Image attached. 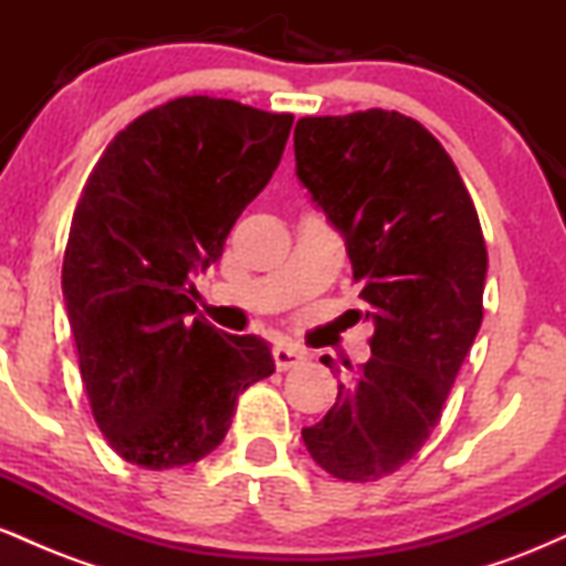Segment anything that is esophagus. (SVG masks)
I'll use <instances>...</instances> for the list:
<instances>
[{
    "instance_id": "esophagus-1",
    "label": "esophagus",
    "mask_w": 566,
    "mask_h": 566,
    "mask_svg": "<svg viewBox=\"0 0 566 566\" xmlns=\"http://www.w3.org/2000/svg\"><path fill=\"white\" fill-rule=\"evenodd\" d=\"M305 359H308V356H305V350L295 348V346H284V343H279V346L274 348V365L279 373H287V369L303 365Z\"/></svg>"
}]
</instances>
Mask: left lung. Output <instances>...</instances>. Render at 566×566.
Returning a JSON list of instances; mask_svg holds the SVG:
<instances>
[{"instance_id":"1","label":"left lung","mask_w":566,"mask_h":566,"mask_svg":"<svg viewBox=\"0 0 566 566\" xmlns=\"http://www.w3.org/2000/svg\"><path fill=\"white\" fill-rule=\"evenodd\" d=\"M295 161L297 180L346 239L375 324L369 361H346L333 409L303 428V441L335 479L375 482L431 437L482 327L484 233L450 154L399 112L303 116Z\"/></svg>"}]
</instances>
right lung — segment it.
<instances>
[{"mask_svg": "<svg viewBox=\"0 0 566 566\" xmlns=\"http://www.w3.org/2000/svg\"><path fill=\"white\" fill-rule=\"evenodd\" d=\"M292 114L226 97H175L108 143L63 255V297L93 418L140 469L197 463L231 428L237 399L274 373L265 340L197 316L191 271L279 167Z\"/></svg>", "mask_w": 566, "mask_h": 566, "instance_id": "1", "label": "right lung"}]
</instances>
